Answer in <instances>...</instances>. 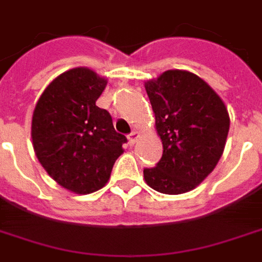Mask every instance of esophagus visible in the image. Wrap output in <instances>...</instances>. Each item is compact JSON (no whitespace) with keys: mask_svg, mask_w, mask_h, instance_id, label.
<instances>
[{"mask_svg":"<svg viewBox=\"0 0 262 262\" xmlns=\"http://www.w3.org/2000/svg\"><path fill=\"white\" fill-rule=\"evenodd\" d=\"M139 137H140V133H139V132H132L130 135H129V136H127V140H129V144H130V146H135V144H136V141L139 140Z\"/></svg>","mask_w":262,"mask_h":262,"instance_id":"esophagus-1","label":"esophagus"}]
</instances>
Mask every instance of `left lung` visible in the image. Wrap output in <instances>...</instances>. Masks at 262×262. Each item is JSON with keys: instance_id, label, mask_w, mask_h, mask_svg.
Wrapping results in <instances>:
<instances>
[{"instance_id": "obj_1", "label": "left lung", "mask_w": 262, "mask_h": 262, "mask_svg": "<svg viewBox=\"0 0 262 262\" xmlns=\"http://www.w3.org/2000/svg\"><path fill=\"white\" fill-rule=\"evenodd\" d=\"M162 141V158L143 170L151 189L164 194L193 190L222 157L229 114L214 89L189 71L170 69L144 83Z\"/></svg>"}]
</instances>
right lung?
I'll return each instance as SVG.
<instances>
[{"label":"right lung","mask_w":262,"mask_h":262,"mask_svg":"<svg viewBox=\"0 0 262 262\" xmlns=\"http://www.w3.org/2000/svg\"><path fill=\"white\" fill-rule=\"evenodd\" d=\"M108 79L89 68H73L48 84L32 118L38 162L63 189L90 194L108 183L123 154L126 137L116 133L110 112L96 105Z\"/></svg>","instance_id":"add662e5"}]
</instances>
